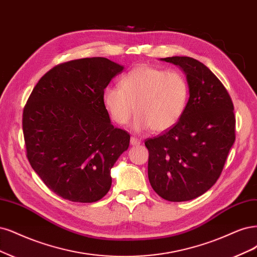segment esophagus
<instances>
[{"instance_id":"1","label":"esophagus","mask_w":257,"mask_h":257,"mask_svg":"<svg viewBox=\"0 0 257 257\" xmlns=\"http://www.w3.org/2000/svg\"><path fill=\"white\" fill-rule=\"evenodd\" d=\"M131 145H132V146H139V145H140V140H139L138 138L132 137V138H131Z\"/></svg>"}]
</instances>
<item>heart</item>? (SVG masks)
Returning <instances> with one entry per match:
<instances>
[{
  "label": "heart",
  "mask_w": 257,
  "mask_h": 257,
  "mask_svg": "<svg viewBox=\"0 0 257 257\" xmlns=\"http://www.w3.org/2000/svg\"><path fill=\"white\" fill-rule=\"evenodd\" d=\"M118 87L105 88L103 102L110 118L126 125L137 113L135 128L164 132L180 121L189 98V85L178 70L140 65L122 76Z\"/></svg>",
  "instance_id": "1"
}]
</instances>
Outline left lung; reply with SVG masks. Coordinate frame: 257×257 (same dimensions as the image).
Returning <instances> with one entry per match:
<instances>
[{
    "label": "left lung",
    "instance_id": "1",
    "mask_svg": "<svg viewBox=\"0 0 257 257\" xmlns=\"http://www.w3.org/2000/svg\"><path fill=\"white\" fill-rule=\"evenodd\" d=\"M162 60L182 68L189 100L175 125L146 140L148 176L159 197L189 201L206 192L223 170L235 141L234 105L223 84L199 60L187 56Z\"/></svg>",
    "mask_w": 257,
    "mask_h": 257
}]
</instances>
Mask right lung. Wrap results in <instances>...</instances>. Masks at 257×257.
<instances>
[{"mask_svg":"<svg viewBox=\"0 0 257 257\" xmlns=\"http://www.w3.org/2000/svg\"><path fill=\"white\" fill-rule=\"evenodd\" d=\"M122 70L104 57L59 64L39 79L24 106L26 157L65 200L92 203L110 189V169L127 150L130 134L110 123L103 93Z\"/></svg>","mask_w":257,"mask_h":257,"instance_id":"obj_1","label":"right lung"}]
</instances>
